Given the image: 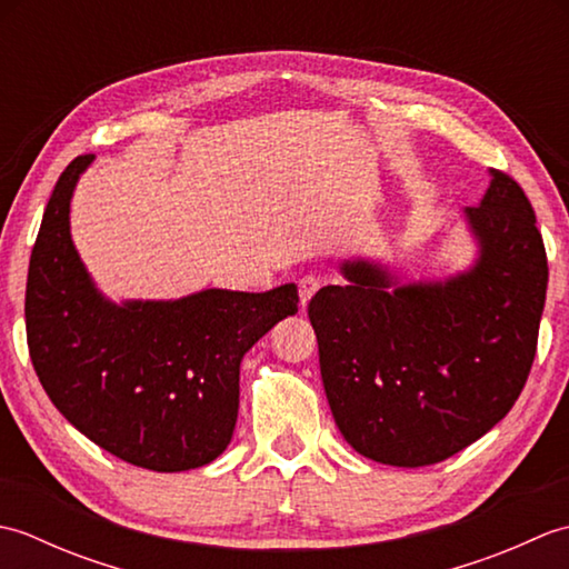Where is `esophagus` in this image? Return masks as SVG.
I'll return each instance as SVG.
<instances>
[{
  "instance_id": "obj_1",
  "label": "esophagus",
  "mask_w": 569,
  "mask_h": 569,
  "mask_svg": "<svg viewBox=\"0 0 569 569\" xmlns=\"http://www.w3.org/2000/svg\"><path fill=\"white\" fill-rule=\"evenodd\" d=\"M320 286H322V281H320V278H316V276H303V278H300V281H298L300 308H308L310 298L320 291Z\"/></svg>"
}]
</instances>
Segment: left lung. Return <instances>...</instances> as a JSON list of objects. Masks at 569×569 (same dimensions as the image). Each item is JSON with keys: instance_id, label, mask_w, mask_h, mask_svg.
<instances>
[{"instance_id": "left-lung-1", "label": "left lung", "mask_w": 569, "mask_h": 569, "mask_svg": "<svg viewBox=\"0 0 569 569\" xmlns=\"http://www.w3.org/2000/svg\"><path fill=\"white\" fill-rule=\"evenodd\" d=\"M489 173L465 208L479 247L467 271L401 283L381 263L342 261L347 286L310 300L335 422L373 462L428 467L465 450L509 413L533 367L546 247L523 188Z\"/></svg>"}]
</instances>
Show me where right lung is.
I'll return each mask as SVG.
<instances>
[{
    "instance_id": "add662e5",
    "label": "right lung",
    "mask_w": 569,
    "mask_h": 569,
    "mask_svg": "<svg viewBox=\"0 0 569 569\" xmlns=\"http://www.w3.org/2000/svg\"><path fill=\"white\" fill-rule=\"evenodd\" d=\"M92 159L60 173L31 251L23 312L36 377L70 426L124 462L210 465L232 440L241 357L298 312V288L107 300L70 237L72 190Z\"/></svg>"
}]
</instances>
